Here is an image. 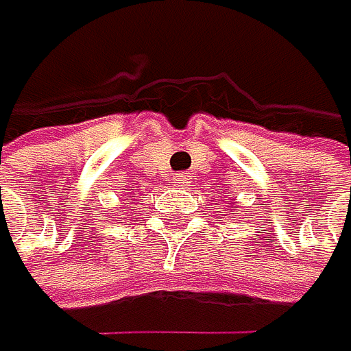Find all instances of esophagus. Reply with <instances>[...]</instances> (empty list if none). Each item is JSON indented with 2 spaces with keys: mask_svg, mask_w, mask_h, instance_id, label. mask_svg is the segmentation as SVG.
I'll list each match as a JSON object with an SVG mask.
<instances>
[{
  "mask_svg": "<svg viewBox=\"0 0 351 351\" xmlns=\"http://www.w3.org/2000/svg\"><path fill=\"white\" fill-rule=\"evenodd\" d=\"M173 180H176V184H178V186H184V184H186V180H189V176H184V173H176Z\"/></svg>",
  "mask_w": 351,
  "mask_h": 351,
  "instance_id": "34e87169",
  "label": "esophagus"
}]
</instances>
